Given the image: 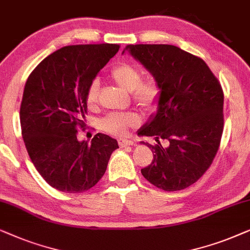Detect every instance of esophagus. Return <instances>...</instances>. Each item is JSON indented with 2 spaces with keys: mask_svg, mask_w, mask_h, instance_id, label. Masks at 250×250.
<instances>
[{
  "mask_svg": "<svg viewBox=\"0 0 250 250\" xmlns=\"http://www.w3.org/2000/svg\"><path fill=\"white\" fill-rule=\"evenodd\" d=\"M120 147H127V146H131V145H136L135 142L132 141H128V139H119L118 141Z\"/></svg>",
  "mask_w": 250,
  "mask_h": 250,
  "instance_id": "34e87169",
  "label": "esophagus"
}]
</instances>
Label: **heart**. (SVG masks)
<instances>
[{"instance_id":"heart-1","label":"heart","mask_w":250,"mask_h":250,"mask_svg":"<svg viewBox=\"0 0 250 250\" xmlns=\"http://www.w3.org/2000/svg\"><path fill=\"white\" fill-rule=\"evenodd\" d=\"M111 78L116 84L131 92L132 101L146 113H154L159 108L162 97V89L155 79L142 81V72L130 64L115 66L111 71ZM99 81L92 80L85 92V103L89 108H95L98 104ZM139 123V116L135 112L109 113L102 119L101 125L106 132L118 137L128 134L130 128Z\"/></svg>"}]
</instances>
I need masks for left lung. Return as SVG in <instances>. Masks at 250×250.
<instances>
[{
    "label": "left lung",
    "instance_id": "left-lung-1",
    "mask_svg": "<svg viewBox=\"0 0 250 250\" xmlns=\"http://www.w3.org/2000/svg\"><path fill=\"white\" fill-rule=\"evenodd\" d=\"M125 50L162 89L156 114L139 130L156 142L146 143L153 160L142 175L164 191H181L208 170L218 151L224 127L221 83L201 58L178 46L129 44ZM160 139L168 142L166 148Z\"/></svg>",
    "mask_w": 250,
    "mask_h": 250
}]
</instances>
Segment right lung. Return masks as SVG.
<instances>
[{
	"label": "right lung",
	"mask_w": 250,
	"mask_h": 250,
	"mask_svg": "<svg viewBox=\"0 0 250 250\" xmlns=\"http://www.w3.org/2000/svg\"><path fill=\"white\" fill-rule=\"evenodd\" d=\"M119 44L67 45L43 59L27 81L21 105V135L29 158L53 188L82 193L104 176L114 138L97 134L79 142L84 129L85 92L97 73L114 57Z\"/></svg>",
	"instance_id": "add662e5"
}]
</instances>
